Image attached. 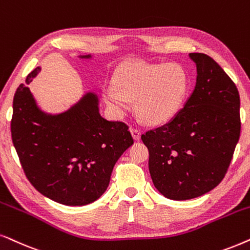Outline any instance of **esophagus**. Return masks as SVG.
Returning <instances> with one entry per match:
<instances>
[{"instance_id": "esophagus-1", "label": "esophagus", "mask_w": 250, "mask_h": 250, "mask_svg": "<svg viewBox=\"0 0 250 250\" xmlns=\"http://www.w3.org/2000/svg\"><path fill=\"white\" fill-rule=\"evenodd\" d=\"M130 132H131L132 137H134V139H136V141L141 139V130H139V129L135 128V127H131L130 128Z\"/></svg>"}]
</instances>
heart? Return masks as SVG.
I'll return each instance as SVG.
<instances>
[{
    "instance_id": "obj_1",
    "label": "heart",
    "mask_w": 250,
    "mask_h": 250,
    "mask_svg": "<svg viewBox=\"0 0 250 250\" xmlns=\"http://www.w3.org/2000/svg\"><path fill=\"white\" fill-rule=\"evenodd\" d=\"M188 89V78L181 65L129 61L119 66L113 84L106 86L103 96L119 114L128 111L129 101H135L136 111L145 122L161 125L177 114Z\"/></svg>"
}]
</instances>
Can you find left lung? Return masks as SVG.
Instances as JSON below:
<instances>
[{
  "label": "left lung",
  "mask_w": 250,
  "mask_h": 250,
  "mask_svg": "<svg viewBox=\"0 0 250 250\" xmlns=\"http://www.w3.org/2000/svg\"><path fill=\"white\" fill-rule=\"evenodd\" d=\"M197 83L184 107L168 123L142 135L158 191L188 200L215 188L228 171L240 137V96L214 59L189 53Z\"/></svg>",
  "instance_id": "8db88e82"
}]
</instances>
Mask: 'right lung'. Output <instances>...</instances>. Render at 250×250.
<instances>
[{
  "instance_id": "1",
  "label": "right lung",
  "mask_w": 250,
  "mask_h": 250,
  "mask_svg": "<svg viewBox=\"0 0 250 250\" xmlns=\"http://www.w3.org/2000/svg\"><path fill=\"white\" fill-rule=\"evenodd\" d=\"M39 71L29 73L27 84ZM128 129L103 118L90 92L58 115L40 111L22 83L13 97L11 137L22 170L41 194L66 206L91 204L106 191L116 161L134 144Z\"/></svg>"
}]
</instances>
